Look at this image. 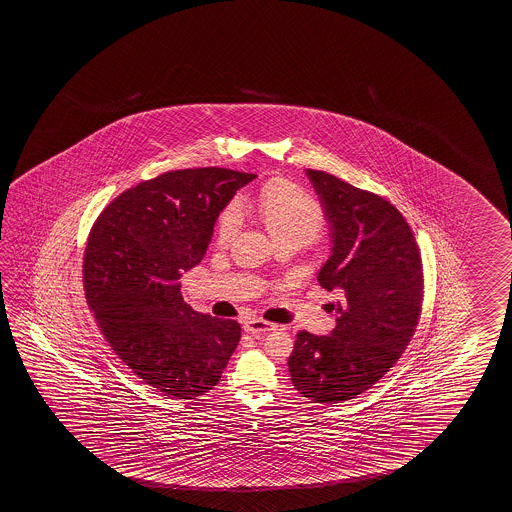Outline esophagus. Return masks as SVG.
<instances>
[{
	"instance_id": "esophagus-1",
	"label": "esophagus",
	"mask_w": 512,
	"mask_h": 512,
	"mask_svg": "<svg viewBox=\"0 0 512 512\" xmlns=\"http://www.w3.org/2000/svg\"><path fill=\"white\" fill-rule=\"evenodd\" d=\"M275 328H277V324L268 322V320L251 319L244 322V331L251 333V335H264V333H270Z\"/></svg>"
}]
</instances>
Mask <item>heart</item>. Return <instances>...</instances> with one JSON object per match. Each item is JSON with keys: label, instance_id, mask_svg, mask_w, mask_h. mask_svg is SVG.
Segmentation results:
<instances>
[{"label": "heart", "instance_id": "1", "mask_svg": "<svg viewBox=\"0 0 512 512\" xmlns=\"http://www.w3.org/2000/svg\"><path fill=\"white\" fill-rule=\"evenodd\" d=\"M253 204L277 244L290 241L306 246L319 237L326 221L319 201L284 177H273L262 184ZM239 226V208L235 204L224 206L215 219V242L228 246L239 232Z\"/></svg>", "mask_w": 512, "mask_h": 512}]
</instances>
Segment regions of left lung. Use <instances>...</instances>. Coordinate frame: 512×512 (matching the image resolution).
Here are the masks:
<instances>
[{
    "label": "left lung",
    "instance_id": "obj_1",
    "mask_svg": "<svg viewBox=\"0 0 512 512\" xmlns=\"http://www.w3.org/2000/svg\"><path fill=\"white\" fill-rule=\"evenodd\" d=\"M333 230L322 288L335 291L337 326L299 331L291 382L317 404H340L375 386L402 357L424 304V268L411 226L386 197L308 170Z\"/></svg>",
    "mask_w": 512,
    "mask_h": 512
}]
</instances>
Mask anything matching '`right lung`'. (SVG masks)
<instances>
[{"label":"right lung","instance_id":"right-lung-1","mask_svg":"<svg viewBox=\"0 0 512 512\" xmlns=\"http://www.w3.org/2000/svg\"><path fill=\"white\" fill-rule=\"evenodd\" d=\"M251 179L217 166L164 172L117 195L88 233L83 288L97 328L166 396L208 393L241 340L237 320L193 311L177 280L201 262L217 215Z\"/></svg>","mask_w":512,"mask_h":512}]
</instances>
